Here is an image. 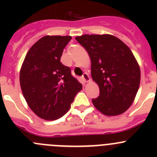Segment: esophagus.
Listing matches in <instances>:
<instances>
[{
	"mask_svg": "<svg viewBox=\"0 0 157 157\" xmlns=\"http://www.w3.org/2000/svg\"><path fill=\"white\" fill-rule=\"evenodd\" d=\"M82 78L83 79V80H84L85 82H89L90 80V77L87 73H84V74H83V76H82Z\"/></svg>",
	"mask_w": 157,
	"mask_h": 157,
	"instance_id": "obj_1",
	"label": "esophagus"
}]
</instances>
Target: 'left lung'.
<instances>
[{"mask_svg": "<svg viewBox=\"0 0 157 157\" xmlns=\"http://www.w3.org/2000/svg\"><path fill=\"white\" fill-rule=\"evenodd\" d=\"M75 39L90 55L92 78L99 87V96L92 99L94 106L107 116L124 113L134 102L140 81V67L131 49L109 34Z\"/></svg>", "mask_w": 157, "mask_h": 157, "instance_id": "left-lung-1", "label": "left lung"}]
</instances>
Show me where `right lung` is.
<instances>
[{
    "label": "right lung",
    "instance_id": "obj_1",
    "mask_svg": "<svg viewBox=\"0 0 157 157\" xmlns=\"http://www.w3.org/2000/svg\"><path fill=\"white\" fill-rule=\"evenodd\" d=\"M70 36H45L30 48L22 64L20 83L29 108L39 118L56 120L71 108L82 84L60 61Z\"/></svg>",
    "mask_w": 157,
    "mask_h": 157
}]
</instances>
